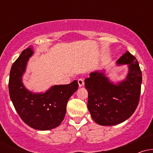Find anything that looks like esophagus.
Segmentation results:
<instances>
[{"instance_id": "34e87169", "label": "esophagus", "mask_w": 153, "mask_h": 153, "mask_svg": "<svg viewBox=\"0 0 153 153\" xmlns=\"http://www.w3.org/2000/svg\"><path fill=\"white\" fill-rule=\"evenodd\" d=\"M78 82L79 86H80V87H81L84 85V80H83V79H82V78H79L78 80Z\"/></svg>"}]
</instances>
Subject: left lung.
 Instances as JSON below:
<instances>
[{"label":"left lung","instance_id":"left-lung-1","mask_svg":"<svg viewBox=\"0 0 153 153\" xmlns=\"http://www.w3.org/2000/svg\"><path fill=\"white\" fill-rule=\"evenodd\" d=\"M117 63L129 65L127 79L118 85L109 82L103 72L91 73L85 80L88 108L94 122L100 125L112 126L124 122L133 114L140 101L143 77L138 61L127 51Z\"/></svg>","mask_w":153,"mask_h":153}]
</instances>
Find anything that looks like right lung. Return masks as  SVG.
I'll return each instance as SVG.
<instances>
[{
    "instance_id": "add662e5",
    "label": "right lung",
    "mask_w": 153,
    "mask_h": 153,
    "mask_svg": "<svg viewBox=\"0 0 153 153\" xmlns=\"http://www.w3.org/2000/svg\"><path fill=\"white\" fill-rule=\"evenodd\" d=\"M33 54L31 47L24 50L13 62L10 71V98L19 117L28 126L38 130L58 127L65 118L67 103L78 90L76 80L68 85H54L45 94H33L23 85L22 75Z\"/></svg>"
}]
</instances>
